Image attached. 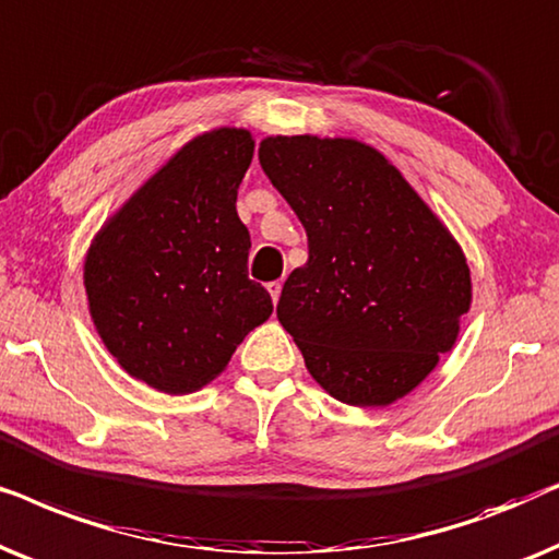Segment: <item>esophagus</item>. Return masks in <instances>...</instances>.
Instances as JSON below:
<instances>
[{"label": "esophagus", "mask_w": 559, "mask_h": 559, "mask_svg": "<svg viewBox=\"0 0 559 559\" xmlns=\"http://www.w3.org/2000/svg\"><path fill=\"white\" fill-rule=\"evenodd\" d=\"M281 288H284V284H281V281H271V284H267V292H271L273 304H278V299H281Z\"/></svg>", "instance_id": "1"}]
</instances>
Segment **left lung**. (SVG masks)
<instances>
[{"label":"left lung","mask_w":559,"mask_h":559,"mask_svg":"<svg viewBox=\"0 0 559 559\" xmlns=\"http://www.w3.org/2000/svg\"><path fill=\"white\" fill-rule=\"evenodd\" d=\"M260 166L309 237L278 322L342 404L389 406L455 345L471 271L448 227L370 145L265 138Z\"/></svg>","instance_id":"left-lung-1"}]
</instances>
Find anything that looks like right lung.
Returning a JSON list of instances; mask_svg holds the SVG:
<instances>
[{"instance_id":"add662e5","label":"right lung","mask_w":559,"mask_h":559,"mask_svg":"<svg viewBox=\"0 0 559 559\" xmlns=\"http://www.w3.org/2000/svg\"><path fill=\"white\" fill-rule=\"evenodd\" d=\"M252 151L248 130L191 140L86 255L88 311L104 345L163 393L214 381L273 311L271 294L248 278L250 233L235 206Z\"/></svg>"}]
</instances>
